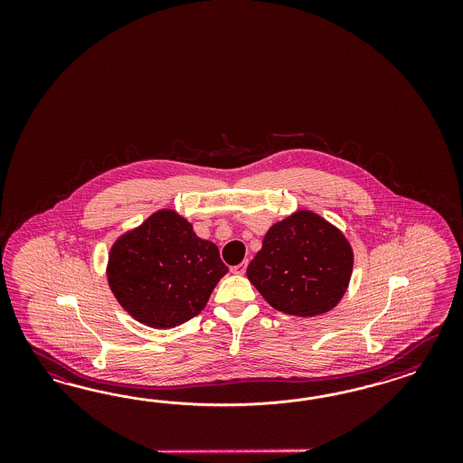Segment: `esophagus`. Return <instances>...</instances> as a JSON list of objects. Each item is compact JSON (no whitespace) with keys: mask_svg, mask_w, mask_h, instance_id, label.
Listing matches in <instances>:
<instances>
[{"mask_svg":"<svg viewBox=\"0 0 463 463\" xmlns=\"http://www.w3.org/2000/svg\"><path fill=\"white\" fill-rule=\"evenodd\" d=\"M246 268H248V261H242V263H239L236 267L231 268V271H232L234 275H244Z\"/></svg>","mask_w":463,"mask_h":463,"instance_id":"1","label":"esophagus"}]
</instances>
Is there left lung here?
Wrapping results in <instances>:
<instances>
[{"label":"left lung","mask_w":463,"mask_h":463,"mask_svg":"<svg viewBox=\"0 0 463 463\" xmlns=\"http://www.w3.org/2000/svg\"><path fill=\"white\" fill-rule=\"evenodd\" d=\"M351 271L345 234L321 215L298 211L268 229L246 275L271 307L314 317L336 307Z\"/></svg>","instance_id":"left-lung-1"}]
</instances>
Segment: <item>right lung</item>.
I'll return each mask as SVG.
<instances>
[{"instance_id": "obj_1", "label": "right lung", "mask_w": 463, "mask_h": 463, "mask_svg": "<svg viewBox=\"0 0 463 463\" xmlns=\"http://www.w3.org/2000/svg\"><path fill=\"white\" fill-rule=\"evenodd\" d=\"M227 273L219 248L169 209L122 234L109 254L107 279L115 298L140 324L169 329L207 306Z\"/></svg>"}]
</instances>
